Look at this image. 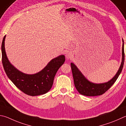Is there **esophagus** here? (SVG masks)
<instances>
[{
    "label": "esophagus",
    "instance_id": "1",
    "mask_svg": "<svg viewBox=\"0 0 126 126\" xmlns=\"http://www.w3.org/2000/svg\"><path fill=\"white\" fill-rule=\"evenodd\" d=\"M73 56V54L72 53V52L68 51V52H67V53H66L65 57H66V58H68V59L71 58Z\"/></svg>",
    "mask_w": 126,
    "mask_h": 126
}]
</instances>
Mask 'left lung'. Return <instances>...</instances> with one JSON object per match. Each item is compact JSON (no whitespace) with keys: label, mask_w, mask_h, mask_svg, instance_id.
I'll return each instance as SVG.
<instances>
[{"label":"left lung","mask_w":126,"mask_h":126,"mask_svg":"<svg viewBox=\"0 0 126 126\" xmlns=\"http://www.w3.org/2000/svg\"><path fill=\"white\" fill-rule=\"evenodd\" d=\"M125 61L124 43L122 45V61L117 73L112 79L107 83L103 84H94L88 81L84 75L81 74L78 68L73 63H71V68L74 83L78 91L81 95L87 96H95L102 95L111 88L115 83L116 80L122 72Z\"/></svg>","instance_id":"obj_1"}]
</instances>
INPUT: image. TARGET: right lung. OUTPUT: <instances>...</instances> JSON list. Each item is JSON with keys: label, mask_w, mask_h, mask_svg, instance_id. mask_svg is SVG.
<instances>
[{"label": "right lung", "mask_w": 126, "mask_h": 126, "mask_svg": "<svg viewBox=\"0 0 126 126\" xmlns=\"http://www.w3.org/2000/svg\"><path fill=\"white\" fill-rule=\"evenodd\" d=\"M5 38L4 36L1 44L2 63L9 78L18 89L28 95L33 96L47 93L53 85L57 72L64 63V56L61 55L53 59L44 69L36 74H24L9 62L5 51Z\"/></svg>", "instance_id": "obj_1"}]
</instances>
